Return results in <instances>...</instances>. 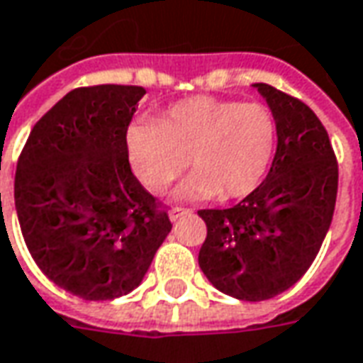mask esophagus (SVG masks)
Masks as SVG:
<instances>
[{"instance_id":"esophagus-1","label":"esophagus","mask_w":363,"mask_h":363,"mask_svg":"<svg viewBox=\"0 0 363 363\" xmlns=\"http://www.w3.org/2000/svg\"><path fill=\"white\" fill-rule=\"evenodd\" d=\"M186 214H190L189 208H181V206H174L171 212H169V218H171V222H177L179 218L186 216Z\"/></svg>"}]
</instances>
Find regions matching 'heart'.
<instances>
[{
  "label": "heart",
  "mask_w": 363,
  "mask_h": 363,
  "mask_svg": "<svg viewBox=\"0 0 363 363\" xmlns=\"http://www.w3.org/2000/svg\"><path fill=\"white\" fill-rule=\"evenodd\" d=\"M277 141L275 118L261 104L194 96L173 104L153 125L129 131V159L149 189L164 190L186 159L194 169L177 200H232L257 189Z\"/></svg>",
  "instance_id": "heart-1"
}]
</instances>
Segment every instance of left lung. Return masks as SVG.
<instances>
[{"label":"left lung","instance_id":"1","mask_svg":"<svg viewBox=\"0 0 363 363\" xmlns=\"http://www.w3.org/2000/svg\"><path fill=\"white\" fill-rule=\"evenodd\" d=\"M253 86L277 123L269 173L235 206L199 210L208 230L200 269L240 301L273 298L305 275L330 228L338 192L336 155L316 113L273 86Z\"/></svg>","mask_w":363,"mask_h":363}]
</instances>
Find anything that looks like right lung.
<instances>
[{
    "instance_id": "add662e5",
    "label": "right lung",
    "mask_w": 363,
    "mask_h": 363,
    "mask_svg": "<svg viewBox=\"0 0 363 363\" xmlns=\"http://www.w3.org/2000/svg\"><path fill=\"white\" fill-rule=\"evenodd\" d=\"M141 86H84L29 133L15 171L23 240L47 277L86 301L141 285L171 232L167 210L131 173L128 128Z\"/></svg>"
}]
</instances>
